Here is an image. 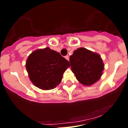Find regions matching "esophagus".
Returning a JSON list of instances; mask_svg holds the SVG:
<instances>
[{
  "instance_id": "1",
  "label": "esophagus",
  "mask_w": 128,
  "mask_h": 128,
  "mask_svg": "<svg viewBox=\"0 0 128 128\" xmlns=\"http://www.w3.org/2000/svg\"><path fill=\"white\" fill-rule=\"evenodd\" d=\"M65 58H66V59H67V60H69V56H66Z\"/></svg>"
}]
</instances>
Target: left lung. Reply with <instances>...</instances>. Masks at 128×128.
<instances>
[{"label": "left lung", "mask_w": 128, "mask_h": 128, "mask_svg": "<svg viewBox=\"0 0 128 128\" xmlns=\"http://www.w3.org/2000/svg\"><path fill=\"white\" fill-rule=\"evenodd\" d=\"M69 62L72 71L83 85L93 84L102 76L104 64L101 56L86 48L74 50L69 58Z\"/></svg>", "instance_id": "left-lung-1"}]
</instances>
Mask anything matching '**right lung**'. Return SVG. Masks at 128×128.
<instances>
[{"label": "right lung", "instance_id": "add662e5", "mask_svg": "<svg viewBox=\"0 0 128 128\" xmlns=\"http://www.w3.org/2000/svg\"><path fill=\"white\" fill-rule=\"evenodd\" d=\"M69 66V62L60 53L46 48L31 53L26 67L30 79L36 86L49 90L59 84Z\"/></svg>", "mask_w": 128, "mask_h": 128}]
</instances>
